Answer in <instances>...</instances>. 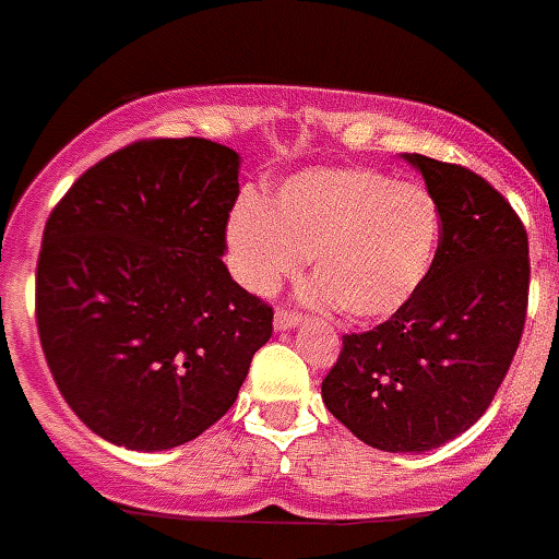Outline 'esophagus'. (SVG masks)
I'll return each mask as SVG.
<instances>
[{
	"label": "esophagus",
	"instance_id": "34e87169",
	"mask_svg": "<svg viewBox=\"0 0 559 559\" xmlns=\"http://www.w3.org/2000/svg\"><path fill=\"white\" fill-rule=\"evenodd\" d=\"M300 323V314L293 312V309H275V329L278 332H286V329H295Z\"/></svg>",
	"mask_w": 559,
	"mask_h": 559
}]
</instances>
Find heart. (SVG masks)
<instances>
[{
  "mask_svg": "<svg viewBox=\"0 0 559 559\" xmlns=\"http://www.w3.org/2000/svg\"><path fill=\"white\" fill-rule=\"evenodd\" d=\"M441 213L430 191L362 168H314L281 182L266 202L245 197L225 241L233 275L270 295L312 255L318 298L348 320L394 314L433 266Z\"/></svg>",
  "mask_w": 559,
  "mask_h": 559,
  "instance_id": "obj_1",
  "label": "heart"
}]
</instances>
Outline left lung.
Wrapping results in <instances>:
<instances>
[{
    "instance_id": "obj_1",
    "label": "left lung",
    "mask_w": 559,
    "mask_h": 559,
    "mask_svg": "<svg viewBox=\"0 0 559 559\" xmlns=\"http://www.w3.org/2000/svg\"><path fill=\"white\" fill-rule=\"evenodd\" d=\"M405 159L441 213L433 266L385 323L343 337L320 385L334 419L385 453L441 448L481 419L528 304V239L507 199L464 165Z\"/></svg>"
}]
</instances>
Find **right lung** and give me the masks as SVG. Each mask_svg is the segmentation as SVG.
<instances>
[{"mask_svg":"<svg viewBox=\"0 0 559 559\" xmlns=\"http://www.w3.org/2000/svg\"><path fill=\"white\" fill-rule=\"evenodd\" d=\"M241 157L138 140L52 207L36 266L47 366L75 416L126 450H171L230 411L273 309L227 273Z\"/></svg>","mask_w":559,"mask_h":559,"instance_id":"add662e5","label":"right lung"}]
</instances>
